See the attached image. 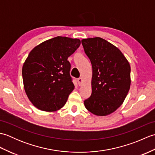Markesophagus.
I'll return each instance as SVG.
<instances>
[{
    "label": "esophagus",
    "mask_w": 155,
    "mask_h": 155,
    "mask_svg": "<svg viewBox=\"0 0 155 155\" xmlns=\"http://www.w3.org/2000/svg\"><path fill=\"white\" fill-rule=\"evenodd\" d=\"M77 81H78V84H79V85H81V84H82V83H83V78H81V77L78 78V79H77Z\"/></svg>",
    "instance_id": "esophagus-1"
}]
</instances>
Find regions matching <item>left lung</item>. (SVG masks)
<instances>
[{
    "label": "left lung",
    "mask_w": 155,
    "mask_h": 155,
    "mask_svg": "<svg viewBox=\"0 0 155 155\" xmlns=\"http://www.w3.org/2000/svg\"><path fill=\"white\" fill-rule=\"evenodd\" d=\"M93 67L91 96L84 101L87 109L106 116L123 104L130 86L129 62L117 47L100 37L81 41Z\"/></svg>",
    "instance_id": "obj_1"
}]
</instances>
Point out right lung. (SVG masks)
Listing matches in <instances>:
<instances>
[{
  "label": "right lung",
  "instance_id": "1",
  "mask_svg": "<svg viewBox=\"0 0 155 155\" xmlns=\"http://www.w3.org/2000/svg\"><path fill=\"white\" fill-rule=\"evenodd\" d=\"M80 45L79 39L57 37L30 52L22 67L23 84L28 99L38 109L56 111L67 103L74 88L67 59Z\"/></svg>",
  "mask_w": 155,
  "mask_h": 155
}]
</instances>
